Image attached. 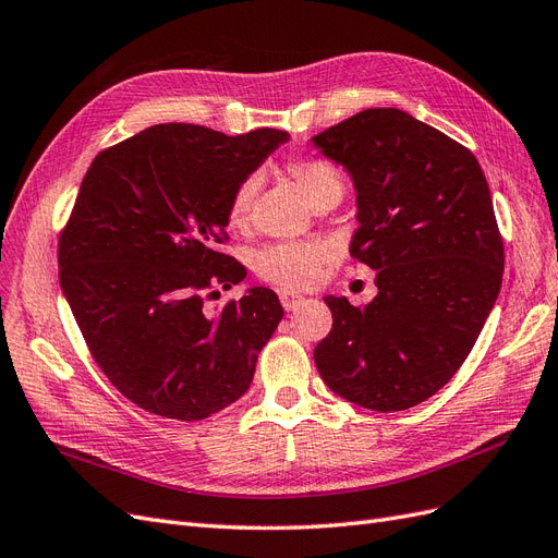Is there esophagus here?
I'll return each instance as SVG.
<instances>
[{
    "mask_svg": "<svg viewBox=\"0 0 558 558\" xmlns=\"http://www.w3.org/2000/svg\"><path fill=\"white\" fill-rule=\"evenodd\" d=\"M279 300H281V305H283L286 312H295L302 305V302H305V298L293 293V291H281Z\"/></svg>",
    "mask_w": 558,
    "mask_h": 558,
    "instance_id": "34e87169",
    "label": "esophagus"
}]
</instances>
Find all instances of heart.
I'll use <instances>...</instances> for the list:
<instances>
[{
    "mask_svg": "<svg viewBox=\"0 0 558 558\" xmlns=\"http://www.w3.org/2000/svg\"><path fill=\"white\" fill-rule=\"evenodd\" d=\"M286 174L293 179L300 193L307 197L312 207L340 202L344 193V181L335 165L320 158H293L286 165ZM258 191V177H246L234 189L228 205V226L242 230L248 223L251 202ZM330 260V246L324 242H277L256 253L253 267L256 272L277 286L291 291L312 289L324 275Z\"/></svg>",
    "mask_w": 558,
    "mask_h": 558,
    "instance_id": "heart-1",
    "label": "heart"
}]
</instances>
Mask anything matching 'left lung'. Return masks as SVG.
I'll return each instance as SVG.
<instances>
[{"mask_svg":"<svg viewBox=\"0 0 558 558\" xmlns=\"http://www.w3.org/2000/svg\"><path fill=\"white\" fill-rule=\"evenodd\" d=\"M356 191L351 256L377 298L326 295L332 330L314 349L330 391L375 412L428 400L475 347L502 283V240L477 158L400 109H365L312 137Z\"/></svg>","mask_w":558,"mask_h":558,"instance_id":"8db88e82","label":"left lung"}]
</instances>
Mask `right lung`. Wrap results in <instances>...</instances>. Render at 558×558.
Here are the masks:
<instances>
[{
    "mask_svg": "<svg viewBox=\"0 0 558 558\" xmlns=\"http://www.w3.org/2000/svg\"><path fill=\"white\" fill-rule=\"evenodd\" d=\"M286 142L272 128L228 137L162 123L102 150L83 177L58 244L60 286L93 359L142 410L199 421L248 391L281 302L253 286L207 312L202 291L246 277L216 244L234 189Z\"/></svg>",
    "mask_w": 558,
    "mask_h": 558,
    "instance_id": "add662e5",
    "label": "right lung"
}]
</instances>
